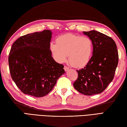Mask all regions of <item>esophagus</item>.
Returning a JSON list of instances; mask_svg holds the SVG:
<instances>
[{
	"instance_id": "1",
	"label": "esophagus",
	"mask_w": 127,
	"mask_h": 127,
	"mask_svg": "<svg viewBox=\"0 0 127 127\" xmlns=\"http://www.w3.org/2000/svg\"><path fill=\"white\" fill-rule=\"evenodd\" d=\"M64 70H65V71H67L69 69V68H68V67H67L66 66H64Z\"/></svg>"
}]
</instances>
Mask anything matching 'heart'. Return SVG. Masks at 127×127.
Here are the masks:
<instances>
[{
	"instance_id": "1",
	"label": "heart",
	"mask_w": 127,
	"mask_h": 127,
	"mask_svg": "<svg viewBox=\"0 0 127 127\" xmlns=\"http://www.w3.org/2000/svg\"><path fill=\"white\" fill-rule=\"evenodd\" d=\"M50 50L55 60L64 63L67 59L75 68H82L90 61L92 55L93 44L90 37L68 34L57 39V43L51 42Z\"/></svg>"
}]
</instances>
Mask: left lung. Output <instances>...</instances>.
Returning <instances> with one entry per match:
<instances>
[{"mask_svg":"<svg viewBox=\"0 0 127 127\" xmlns=\"http://www.w3.org/2000/svg\"><path fill=\"white\" fill-rule=\"evenodd\" d=\"M92 40L93 55L84 68L76 70L75 90L86 95L102 93L114 79L118 65V54L114 40L95 30L83 32Z\"/></svg>","mask_w":127,"mask_h":127,"instance_id":"8db88e82","label":"left lung"}]
</instances>
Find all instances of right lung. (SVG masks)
<instances>
[{
  "mask_svg": "<svg viewBox=\"0 0 127 127\" xmlns=\"http://www.w3.org/2000/svg\"><path fill=\"white\" fill-rule=\"evenodd\" d=\"M50 30L28 34L13 43L9 56L12 79L24 94L42 97L49 93L65 73L50 50Z\"/></svg>",
  "mask_w": 127,
  "mask_h": 127,
  "instance_id": "1",
  "label": "right lung"
}]
</instances>
